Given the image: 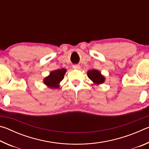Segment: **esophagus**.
<instances>
[{"label":"esophagus","mask_w":149,"mask_h":149,"mask_svg":"<svg viewBox=\"0 0 149 149\" xmlns=\"http://www.w3.org/2000/svg\"><path fill=\"white\" fill-rule=\"evenodd\" d=\"M73 68H74V69H79V68H80V65H79L75 64V65H73Z\"/></svg>","instance_id":"esophagus-1"}]
</instances>
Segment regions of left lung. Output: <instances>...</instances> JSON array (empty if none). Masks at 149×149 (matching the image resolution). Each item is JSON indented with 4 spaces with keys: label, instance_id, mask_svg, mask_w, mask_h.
Returning <instances> with one entry per match:
<instances>
[{
    "label": "left lung",
    "instance_id": "1",
    "mask_svg": "<svg viewBox=\"0 0 149 149\" xmlns=\"http://www.w3.org/2000/svg\"><path fill=\"white\" fill-rule=\"evenodd\" d=\"M88 77L96 84H101L104 81V77L100 74V72L95 70H89L87 72Z\"/></svg>",
    "mask_w": 149,
    "mask_h": 149
}]
</instances>
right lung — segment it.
Segmentation results:
<instances>
[{
  "mask_svg": "<svg viewBox=\"0 0 149 149\" xmlns=\"http://www.w3.org/2000/svg\"><path fill=\"white\" fill-rule=\"evenodd\" d=\"M66 70L62 68L50 72L49 76L45 78L44 83L50 88H58L59 83L64 79V76Z\"/></svg>",
  "mask_w": 149,
  "mask_h": 149,
  "instance_id": "obj_1",
  "label": "right lung"
}]
</instances>
